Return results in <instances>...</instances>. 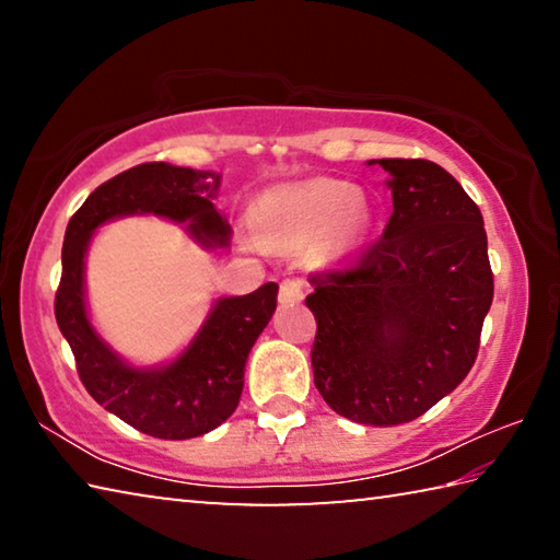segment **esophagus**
I'll return each instance as SVG.
<instances>
[{
	"instance_id": "esophagus-1",
	"label": "esophagus",
	"mask_w": 560,
	"mask_h": 560,
	"mask_svg": "<svg viewBox=\"0 0 560 560\" xmlns=\"http://www.w3.org/2000/svg\"><path fill=\"white\" fill-rule=\"evenodd\" d=\"M303 293H306V281L303 279H283L279 289L281 301H301Z\"/></svg>"
}]
</instances>
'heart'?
Wrapping results in <instances>:
<instances>
[{
    "label": "heart",
    "mask_w": 560,
    "mask_h": 560,
    "mask_svg": "<svg viewBox=\"0 0 560 560\" xmlns=\"http://www.w3.org/2000/svg\"><path fill=\"white\" fill-rule=\"evenodd\" d=\"M264 242H308L320 236L324 252L343 254L353 246L371 222L365 195L340 179L279 187L261 197L254 212Z\"/></svg>",
    "instance_id": "1"
}]
</instances>
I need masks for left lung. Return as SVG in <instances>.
<instances>
[{
    "label": "left lung",
    "mask_w": 560,
    "mask_h": 560,
    "mask_svg": "<svg viewBox=\"0 0 560 560\" xmlns=\"http://www.w3.org/2000/svg\"><path fill=\"white\" fill-rule=\"evenodd\" d=\"M393 214L381 240L346 264L311 271L314 383L330 410L393 428L450 395L479 353L494 299L477 202L422 158L377 160Z\"/></svg>",
    "instance_id": "left-lung-1"
}]
</instances>
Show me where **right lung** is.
Returning a JSON list of instances; mask_svg holds the SVG:
<instances>
[{"label": "right lung", "instance_id": "add662e5", "mask_svg": "<svg viewBox=\"0 0 560 560\" xmlns=\"http://www.w3.org/2000/svg\"><path fill=\"white\" fill-rule=\"evenodd\" d=\"M217 185L220 175L205 170L143 163L93 189L66 226L54 314L73 350L75 371L93 400L158 440L200 438L236 410L246 355L277 308L279 287L269 281L246 296L222 299L175 363L136 371L93 334L83 303V254L98 224L136 212L189 222L200 242L226 244L230 224L212 205Z\"/></svg>", "mask_w": 560, "mask_h": 560}]
</instances>
